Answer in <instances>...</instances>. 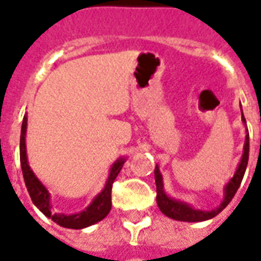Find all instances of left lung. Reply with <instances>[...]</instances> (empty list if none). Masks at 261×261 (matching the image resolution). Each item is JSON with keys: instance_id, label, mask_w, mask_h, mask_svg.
Returning a JSON list of instances; mask_svg holds the SVG:
<instances>
[{"instance_id": "left-lung-1", "label": "left lung", "mask_w": 261, "mask_h": 261, "mask_svg": "<svg viewBox=\"0 0 261 261\" xmlns=\"http://www.w3.org/2000/svg\"><path fill=\"white\" fill-rule=\"evenodd\" d=\"M242 112V106H241ZM242 123L245 124V130H246V137H245V145H243V153H242L241 162L236 168L233 177H230L228 183L224 186V198L219 204L218 207L213 208V210H202V208L193 207L190 202L185 201V200H179L175 197H170L164 187V177L159 170V166H155V185H156V204H158L161 213L165 214L166 217L175 219V221H183V222H202L207 219L214 218L215 215H218L222 210H224L230 200L233 198L235 193L241 186L243 175L246 172L247 161H249V133H247L246 120L242 112Z\"/></svg>"}]
</instances>
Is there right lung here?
Returning a JSON list of instances; mask_svg holds the SVG:
<instances>
[{
  "label": "right lung",
  "mask_w": 261,
  "mask_h": 261,
  "mask_svg": "<svg viewBox=\"0 0 261 261\" xmlns=\"http://www.w3.org/2000/svg\"><path fill=\"white\" fill-rule=\"evenodd\" d=\"M26 128H28V117L25 114L23 121H22V130H20V168H22V173H23V179H25L26 189L29 192L33 204L47 218L54 221L60 226L69 228V229H84V228H88V226L102 221L105 217H108V214L112 210V185L120 173L127 158L120 156L117 161H114V164L109 170L108 180L105 183V186L96 196L92 198L88 207L75 214L54 213L51 208L53 207L51 194L48 192L47 187L44 186L40 179L35 175V172L32 170L31 165H29L28 151H26Z\"/></svg>",
  "instance_id": "right-lung-1"
}]
</instances>
